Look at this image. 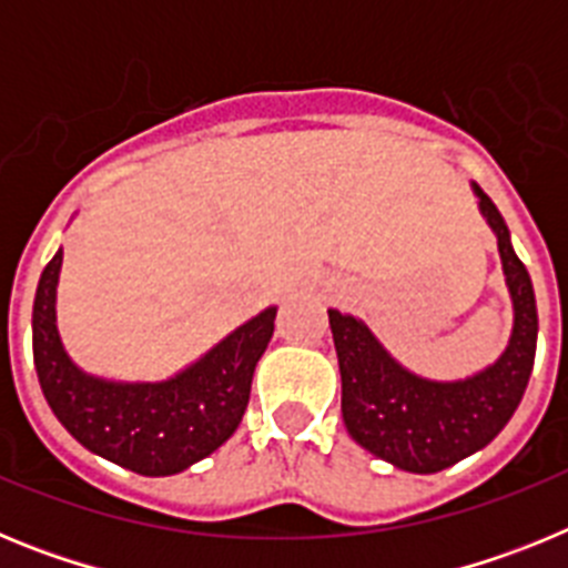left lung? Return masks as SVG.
Instances as JSON below:
<instances>
[{
	"label": "left lung",
	"mask_w": 568,
	"mask_h": 568,
	"mask_svg": "<svg viewBox=\"0 0 568 568\" xmlns=\"http://www.w3.org/2000/svg\"><path fill=\"white\" fill-rule=\"evenodd\" d=\"M471 187L480 213L498 235L515 307L509 346L495 364L464 381H426L386 353L366 324L329 310L346 433L375 458L418 475L446 469L495 440L524 398L538 346V307L529 273L511 250L504 215L478 184Z\"/></svg>",
	"instance_id": "1"
}]
</instances>
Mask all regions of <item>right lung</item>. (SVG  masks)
I'll return each instance as SVG.
<instances>
[{"instance_id":"add662e5","label":"right lung","mask_w":568,"mask_h":568,"mask_svg":"<svg viewBox=\"0 0 568 568\" xmlns=\"http://www.w3.org/2000/svg\"><path fill=\"white\" fill-rule=\"evenodd\" d=\"M62 250L48 261L33 301V364L50 409L84 449L135 471L175 475L239 429L250 384L275 329V307L241 324L204 358L159 384H115L82 373L57 329Z\"/></svg>"}]
</instances>
